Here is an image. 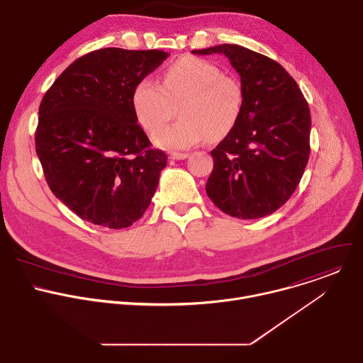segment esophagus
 Listing matches in <instances>:
<instances>
[{
  "instance_id": "1",
  "label": "esophagus",
  "mask_w": 363,
  "mask_h": 363,
  "mask_svg": "<svg viewBox=\"0 0 363 363\" xmlns=\"http://www.w3.org/2000/svg\"><path fill=\"white\" fill-rule=\"evenodd\" d=\"M189 157V155L186 152H172L171 153V160H175V161H181V160H186Z\"/></svg>"
}]
</instances>
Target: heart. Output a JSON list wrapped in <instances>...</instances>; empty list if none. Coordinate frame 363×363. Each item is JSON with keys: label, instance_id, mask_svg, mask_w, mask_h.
<instances>
[{"label": "heart", "instance_id": "obj_1", "mask_svg": "<svg viewBox=\"0 0 363 363\" xmlns=\"http://www.w3.org/2000/svg\"><path fill=\"white\" fill-rule=\"evenodd\" d=\"M135 115L143 129L157 133L174 116L178 123L155 136L167 149H186L205 139L218 142L237 126L244 108L241 82L210 60L184 56L171 63L162 84L140 80L132 94Z\"/></svg>", "mask_w": 363, "mask_h": 363}]
</instances>
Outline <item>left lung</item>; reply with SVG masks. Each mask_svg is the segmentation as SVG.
<instances>
[{"label":"left lung","mask_w":363,"mask_h":363,"mask_svg":"<svg viewBox=\"0 0 363 363\" xmlns=\"http://www.w3.org/2000/svg\"><path fill=\"white\" fill-rule=\"evenodd\" d=\"M194 55H224L241 77L244 108L234 130L211 150L205 191L235 218L277 211L296 191L310 155V109L296 80L277 62L237 44Z\"/></svg>","instance_id":"obj_1"}]
</instances>
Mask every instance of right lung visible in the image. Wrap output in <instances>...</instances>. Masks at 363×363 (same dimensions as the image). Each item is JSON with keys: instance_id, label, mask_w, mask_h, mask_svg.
<instances>
[{"instance_id": "add662e5", "label": "right lung", "mask_w": 363, "mask_h": 363, "mask_svg": "<svg viewBox=\"0 0 363 363\" xmlns=\"http://www.w3.org/2000/svg\"><path fill=\"white\" fill-rule=\"evenodd\" d=\"M167 57L162 50H94L45 91L35 152L51 192L82 220L121 230L149 206L167 153L150 147L132 94Z\"/></svg>"}]
</instances>
